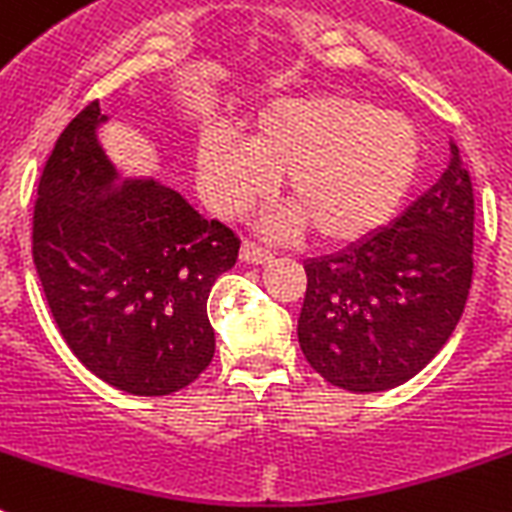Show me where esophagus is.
<instances>
[{
    "instance_id": "obj_1",
    "label": "esophagus",
    "mask_w": 512,
    "mask_h": 512,
    "mask_svg": "<svg viewBox=\"0 0 512 512\" xmlns=\"http://www.w3.org/2000/svg\"><path fill=\"white\" fill-rule=\"evenodd\" d=\"M239 257H242L244 263H252V265H265L273 260V252L265 247H260V244L249 242V239H244L242 242V249H239Z\"/></svg>"
}]
</instances>
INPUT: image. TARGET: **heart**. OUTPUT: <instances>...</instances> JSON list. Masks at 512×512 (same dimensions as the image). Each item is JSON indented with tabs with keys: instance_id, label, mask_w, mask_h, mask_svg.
Returning <instances> with one entry per match:
<instances>
[{
	"instance_id": "obj_1",
	"label": "heart",
	"mask_w": 512,
	"mask_h": 512,
	"mask_svg": "<svg viewBox=\"0 0 512 512\" xmlns=\"http://www.w3.org/2000/svg\"><path fill=\"white\" fill-rule=\"evenodd\" d=\"M419 163L414 124L336 90L270 101L249 140L205 132L197 182L221 216L260 203L283 176L294 213L273 226L307 223L322 242H351L393 216Z\"/></svg>"
}]
</instances>
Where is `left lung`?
I'll list each match as a JSON object with an SVG mask.
<instances>
[{"label":"left lung","mask_w":512,"mask_h":512,"mask_svg":"<svg viewBox=\"0 0 512 512\" xmlns=\"http://www.w3.org/2000/svg\"><path fill=\"white\" fill-rule=\"evenodd\" d=\"M299 346L317 375L380 393L419 375L453 336L474 276V187L458 145L388 229L304 263Z\"/></svg>","instance_id":"1"}]
</instances>
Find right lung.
I'll use <instances>...</instances> for the list:
<instances>
[{
	"label": "right lung",
	"mask_w": 512,
	"mask_h": 512,
	"mask_svg": "<svg viewBox=\"0 0 512 512\" xmlns=\"http://www.w3.org/2000/svg\"><path fill=\"white\" fill-rule=\"evenodd\" d=\"M88 103L51 150L33 208V263L72 354L111 388L169 395L216 351L208 296L239 236L158 179H122Z\"/></svg>",
	"instance_id": "obj_1"
}]
</instances>
